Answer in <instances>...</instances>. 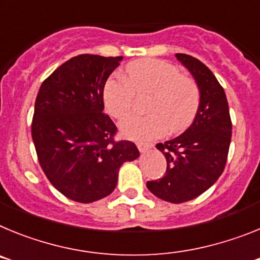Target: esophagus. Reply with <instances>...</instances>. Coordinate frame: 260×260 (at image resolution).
Masks as SVG:
<instances>
[{"instance_id":"obj_1","label":"esophagus","mask_w":260,"mask_h":260,"mask_svg":"<svg viewBox=\"0 0 260 260\" xmlns=\"http://www.w3.org/2000/svg\"><path fill=\"white\" fill-rule=\"evenodd\" d=\"M137 147H138V150H139V152H142V153L147 152V151H148L151 148L150 144L141 143V142H139V143H137Z\"/></svg>"}]
</instances>
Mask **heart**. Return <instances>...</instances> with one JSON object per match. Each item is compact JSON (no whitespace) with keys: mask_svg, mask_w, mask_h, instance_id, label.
<instances>
[{"mask_svg":"<svg viewBox=\"0 0 260 260\" xmlns=\"http://www.w3.org/2000/svg\"><path fill=\"white\" fill-rule=\"evenodd\" d=\"M146 116H130L119 127L135 141H152L167 133L178 134L194 122L201 108V88L197 80L181 74L176 65L161 59L130 62L123 77H112L103 91L105 109L116 119L127 116L135 95H148Z\"/></svg>","mask_w":260,"mask_h":260,"instance_id":"b5f03b06","label":"heart"}]
</instances>
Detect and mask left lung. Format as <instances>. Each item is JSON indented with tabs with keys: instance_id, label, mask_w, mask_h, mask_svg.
Instances as JSON below:
<instances>
[{
	"instance_id": "left-lung-1",
	"label": "left lung",
	"mask_w": 260,
	"mask_h": 260,
	"mask_svg": "<svg viewBox=\"0 0 260 260\" xmlns=\"http://www.w3.org/2000/svg\"><path fill=\"white\" fill-rule=\"evenodd\" d=\"M201 88V108L180 137L157 143L167 158L165 174L148 181L153 195L171 203L191 201L217 181L224 171L232 139V121L224 88L212 71L195 57L177 53Z\"/></svg>"
}]
</instances>
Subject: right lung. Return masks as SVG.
<instances>
[{"label": "right lung", "mask_w": 260, "mask_h": 260, "mask_svg": "<svg viewBox=\"0 0 260 260\" xmlns=\"http://www.w3.org/2000/svg\"><path fill=\"white\" fill-rule=\"evenodd\" d=\"M122 57L79 54L43 82L32 117V141L49 182L79 203L113 191L119 167L139 156L103 112L105 82Z\"/></svg>", "instance_id": "right-lung-1"}]
</instances>
